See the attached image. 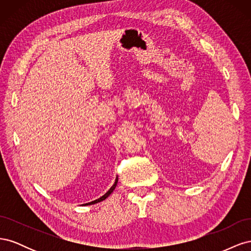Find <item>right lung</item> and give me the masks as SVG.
I'll return each mask as SVG.
<instances>
[{
	"label": "right lung",
	"mask_w": 251,
	"mask_h": 251,
	"mask_svg": "<svg viewBox=\"0 0 251 251\" xmlns=\"http://www.w3.org/2000/svg\"><path fill=\"white\" fill-rule=\"evenodd\" d=\"M117 182H118V178H116V180H115V183H114L113 185H112V187L109 189V191L105 193L102 197H100V199H97V200H95V201H92V202H90V203H86L85 205H91V204H95V203H98V202H101V201H103L104 199H107L108 197L113 193V191L114 189H115V187H116V185H117Z\"/></svg>",
	"instance_id": "add662e5"
}]
</instances>
